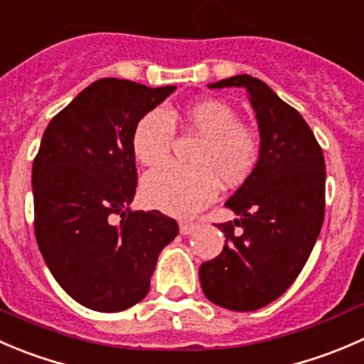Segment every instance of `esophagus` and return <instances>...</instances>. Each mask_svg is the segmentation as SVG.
I'll return each mask as SVG.
<instances>
[{
  "mask_svg": "<svg viewBox=\"0 0 364 364\" xmlns=\"http://www.w3.org/2000/svg\"><path fill=\"white\" fill-rule=\"evenodd\" d=\"M196 230H198V225H194V223H181L182 235H191V233H194Z\"/></svg>",
  "mask_w": 364,
  "mask_h": 364,
  "instance_id": "esophagus-1",
  "label": "esophagus"
}]
</instances>
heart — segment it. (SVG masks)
<instances>
[{
    "mask_svg": "<svg viewBox=\"0 0 364 364\" xmlns=\"http://www.w3.org/2000/svg\"><path fill=\"white\" fill-rule=\"evenodd\" d=\"M182 122L200 136L191 156L193 166L163 164L152 170L141 182V198L157 210L191 218L214 200L218 182L235 187L253 173L260 157V139L240 124V114L223 100L191 104L182 111ZM171 143L173 125L163 109L149 111L134 125L131 149L145 166L166 159Z\"/></svg>",
    "mask_w": 364,
    "mask_h": 364,
    "instance_id": "obj_1",
    "label": "heart"
}]
</instances>
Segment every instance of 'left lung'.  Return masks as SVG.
<instances>
[{
	"mask_svg": "<svg viewBox=\"0 0 364 364\" xmlns=\"http://www.w3.org/2000/svg\"><path fill=\"white\" fill-rule=\"evenodd\" d=\"M240 86L250 93L260 129L253 173L226 201L239 219L221 223L226 244L200 267L210 303L255 311L289 290L318 239L326 208V161L306 120L264 81L233 75L208 88ZM241 230L235 232V226Z\"/></svg>",
	"mask_w": 364,
	"mask_h": 364,
	"instance_id": "1",
	"label": "left lung"
}]
</instances>
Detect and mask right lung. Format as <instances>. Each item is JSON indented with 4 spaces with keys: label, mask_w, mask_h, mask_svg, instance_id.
Segmentation results:
<instances>
[{
    "label": "right lung",
    "mask_w": 364,
    "mask_h": 364,
    "mask_svg": "<svg viewBox=\"0 0 364 364\" xmlns=\"http://www.w3.org/2000/svg\"><path fill=\"white\" fill-rule=\"evenodd\" d=\"M175 90L99 79L42 136L31 171L37 244L61 289L95 311L139 303L157 257L178 233L159 210L129 208L138 183L134 125Z\"/></svg>",
    "instance_id": "right-lung-1"
}]
</instances>
